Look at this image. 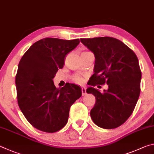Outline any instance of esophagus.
I'll use <instances>...</instances> for the list:
<instances>
[{"label":"esophagus","instance_id":"1","mask_svg":"<svg viewBox=\"0 0 154 154\" xmlns=\"http://www.w3.org/2000/svg\"><path fill=\"white\" fill-rule=\"evenodd\" d=\"M86 94H87V92H86L85 87H82V95L84 96Z\"/></svg>","mask_w":154,"mask_h":154}]
</instances>
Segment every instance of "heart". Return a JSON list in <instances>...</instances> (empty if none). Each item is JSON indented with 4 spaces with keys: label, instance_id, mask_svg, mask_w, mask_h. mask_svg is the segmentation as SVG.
<instances>
[{
    "label": "heart",
    "instance_id": "1",
    "mask_svg": "<svg viewBox=\"0 0 154 154\" xmlns=\"http://www.w3.org/2000/svg\"><path fill=\"white\" fill-rule=\"evenodd\" d=\"M72 80L74 82H75V84H78V85H82L85 82L84 78L81 76V75H77V74L74 75V76L72 78Z\"/></svg>",
    "mask_w": 154,
    "mask_h": 154
}]
</instances>
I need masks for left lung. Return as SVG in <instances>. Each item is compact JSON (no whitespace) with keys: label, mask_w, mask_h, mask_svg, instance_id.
I'll list each match as a JSON object with an SVG mask.
<instances>
[{"label":"left lung","mask_w":154,"mask_h":154,"mask_svg":"<svg viewBox=\"0 0 154 154\" xmlns=\"http://www.w3.org/2000/svg\"><path fill=\"white\" fill-rule=\"evenodd\" d=\"M95 57L94 74L88 85H108L103 93L93 87L87 93L95 97L91 111L95 125L106 129L118 127L131 116L141 91V71L138 58L125 43L112 37L80 38Z\"/></svg>","instance_id":"1"}]
</instances>
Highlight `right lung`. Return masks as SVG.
Returning a JSON list of instances; mask_svg holds the SVG:
<instances>
[{"mask_svg":"<svg viewBox=\"0 0 154 154\" xmlns=\"http://www.w3.org/2000/svg\"><path fill=\"white\" fill-rule=\"evenodd\" d=\"M79 38L67 40L45 38L24 53L15 76L18 106L32 126L46 133L61 130L68 120L70 107L82 95L81 88L67 84L56 88L53 81L63 67L67 53Z\"/></svg>","mask_w":154,"mask_h":154,"instance_id":"obj_1","label":"right lung"}]
</instances>
